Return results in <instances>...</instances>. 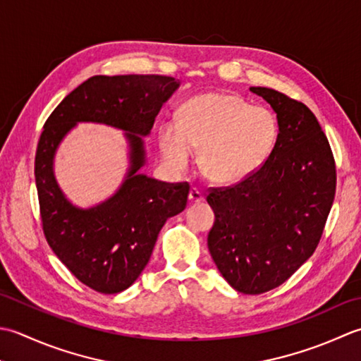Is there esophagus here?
<instances>
[{"label": "esophagus", "mask_w": 361, "mask_h": 361, "mask_svg": "<svg viewBox=\"0 0 361 361\" xmlns=\"http://www.w3.org/2000/svg\"><path fill=\"white\" fill-rule=\"evenodd\" d=\"M204 201V196L201 191H197L196 188H191L190 190V195H188V202L190 204H200Z\"/></svg>", "instance_id": "esophagus-1"}]
</instances>
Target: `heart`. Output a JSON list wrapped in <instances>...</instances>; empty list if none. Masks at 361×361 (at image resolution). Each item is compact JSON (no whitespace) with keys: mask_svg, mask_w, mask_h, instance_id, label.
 I'll return each mask as SVG.
<instances>
[{"mask_svg":"<svg viewBox=\"0 0 361 361\" xmlns=\"http://www.w3.org/2000/svg\"><path fill=\"white\" fill-rule=\"evenodd\" d=\"M279 135L276 115L233 93L212 92L188 99L179 109L178 126L159 130L161 157L174 170H185L191 149L197 168L216 185L247 179L268 160Z\"/></svg>","mask_w":361,"mask_h":361,"instance_id":"1","label":"heart"}]
</instances>
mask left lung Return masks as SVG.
<instances>
[{
	"mask_svg": "<svg viewBox=\"0 0 361 361\" xmlns=\"http://www.w3.org/2000/svg\"><path fill=\"white\" fill-rule=\"evenodd\" d=\"M273 107L279 135L268 160L233 187L213 188L207 246L232 288L262 294L310 259L332 209L336 171L329 140L302 102L251 87Z\"/></svg>",
	"mask_w": 361,
	"mask_h": 361,
	"instance_id": "8db88e82",
	"label": "left lung"
}]
</instances>
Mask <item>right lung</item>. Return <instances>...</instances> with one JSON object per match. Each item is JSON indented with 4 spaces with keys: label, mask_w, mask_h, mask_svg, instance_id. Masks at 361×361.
<instances>
[{
    "label": "right lung",
    "mask_w": 361,
    "mask_h": 361,
    "mask_svg": "<svg viewBox=\"0 0 361 361\" xmlns=\"http://www.w3.org/2000/svg\"><path fill=\"white\" fill-rule=\"evenodd\" d=\"M179 85V79L159 75L93 76L67 94L43 126L35 154L43 232L59 260L94 291L129 288L148 264L166 219L187 207V182L170 185L142 173L143 137ZM78 122L120 128L130 148V168L119 190L87 209L64 196L54 176L58 146Z\"/></svg>",
    "instance_id": "right-lung-1"
}]
</instances>
